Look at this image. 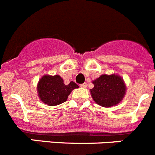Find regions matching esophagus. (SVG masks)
Masks as SVG:
<instances>
[{
    "instance_id": "esophagus-1",
    "label": "esophagus",
    "mask_w": 155,
    "mask_h": 155,
    "mask_svg": "<svg viewBox=\"0 0 155 155\" xmlns=\"http://www.w3.org/2000/svg\"><path fill=\"white\" fill-rule=\"evenodd\" d=\"M80 87H82V88H85V87H87V83H84V84H80Z\"/></svg>"
}]
</instances>
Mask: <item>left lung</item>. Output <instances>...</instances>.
<instances>
[{
	"label": "left lung",
	"mask_w": 155,
	"mask_h": 155,
	"mask_svg": "<svg viewBox=\"0 0 155 155\" xmlns=\"http://www.w3.org/2000/svg\"><path fill=\"white\" fill-rule=\"evenodd\" d=\"M94 87L90 93L95 103L102 107L109 108L118 105L126 94L124 78L116 74H102L92 81Z\"/></svg>",
	"instance_id": "left-lung-1"
}]
</instances>
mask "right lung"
I'll list each match as a JSON object with an SVG mask.
<instances>
[{
	"mask_svg": "<svg viewBox=\"0 0 155 155\" xmlns=\"http://www.w3.org/2000/svg\"><path fill=\"white\" fill-rule=\"evenodd\" d=\"M78 85L74 81L65 84L60 75L45 74L37 84L38 96L42 102L47 105H58L68 100V95Z\"/></svg>",
	"mask_w": 155,
	"mask_h": 155,
	"instance_id": "obj_1",
	"label": "right lung"
}]
</instances>
